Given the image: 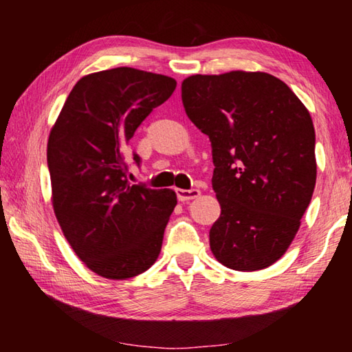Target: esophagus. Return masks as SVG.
<instances>
[{
    "mask_svg": "<svg viewBox=\"0 0 352 352\" xmlns=\"http://www.w3.org/2000/svg\"><path fill=\"white\" fill-rule=\"evenodd\" d=\"M177 197L180 201H188V200H194L200 197V189H177Z\"/></svg>",
    "mask_w": 352,
    "mask_h": 352,
    "instance_id": "esophagus-1",
    "label": "esophagus"
}]
</instances>
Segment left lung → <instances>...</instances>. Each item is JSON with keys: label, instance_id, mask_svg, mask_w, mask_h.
Returning <instances> with one entry per match:
<instances>
[{"label": "left lung", "instance_id": "8db88e82", "mask_svg": "<svg viewBox=\"0 0 352 352\" xmlns=\"http://www.w3.org/2000/svg\"><path fill=\"white\" fill-rule=\"evenodd\" d=\"M188 118L211 141L220 217L211 252L225 267L261 270L294 241L311 204L317 163L311 115L267 73L195 74L182 83Z\"/></svg>", "mask_w": 352, "mask_h": 352}]
</instances>
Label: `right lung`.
<instances>
[{"mask_svg": "<svg viewBox=\"0 0 352 352\" xmlns=\"http://www.w3.org/2000/svg\"><path fill=\"white\" fill-rule=\"evenodd\" d=\"M175 79L121 67L76 83L47 141L52 205L65 237L88 269L127 279L157 261L177 195L132 184L130 140ZM133 163L141 157L132 152Z\"/></svg>", "mask_w": 352, "mask_h": 352, "instance_id": "1", "label": "right lung"}]
</instances>
